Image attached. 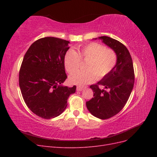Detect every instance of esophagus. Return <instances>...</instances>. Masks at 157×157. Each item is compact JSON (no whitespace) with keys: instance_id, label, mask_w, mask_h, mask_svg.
<instances>
[{"instance_id":"esophagus-1","label":"esophagus","mask_w":157,"mask_h":157,"mask_svg":"<svg viewBox=\"0 0 157 157\" xmlns=\"http://www.w3.org/2000/svg\"><path fill=\"white\" fill-rule=\"evenodd\" d=\"M84 88L83 87V86H78L77 87V91H82V90L84 89Z\"/></svg>"}]
</instances>
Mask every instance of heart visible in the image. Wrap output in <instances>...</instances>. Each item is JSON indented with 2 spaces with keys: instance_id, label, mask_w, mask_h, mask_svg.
I'll return each instance as SVG.
<instances>
[{
  "instance_id": "heart-1",
  "label": "heart",
  "mask_w": 157,
  "mask_h": 157,
  "mask_svg": "<svg viewBox=\"0 0 157 157\" xmlns=\"http://www.w3.org/2000/svg\"><path fill=\"white\" fill-rule=\"evenodd\" d=\"M86 60L84 70H77L69 77L71 83L84 85L93 82L96 78L99 80L107 76L115 67L117 56L115 50L98 42H90L79 46L76 50L66 52L64 64L68 72H72L78 67L80 59Z\"/></svg>"
}]
</instances>
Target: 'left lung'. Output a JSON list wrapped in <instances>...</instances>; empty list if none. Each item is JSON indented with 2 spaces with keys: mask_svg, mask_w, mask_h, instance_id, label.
<instances>
[{
  "mask_svg": "<svg viewBox=\"0 0 157 157\" xmlns=\"http://www.w3.org/2000/svg\"><path fill=\"white\" fill-rule=\"evenodd\" d=\"M99 39L115 50L117 61L110 73L96 84L90 86L94 92V98L86 101V107L94 117L108 119L126 105L134 87L135 75L130 54L124 44L107 36L99 37ZM99 85L105 90H101Z\"/></svg>",
  "mask_w": 157,
  "mask_h": 157,
  "instance_id": "1",
  "label": "left lung"
}]
</instances>
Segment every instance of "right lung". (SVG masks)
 Instances as JSON below:
<instances>
[{
  "instance_id": "1",
  "label": "right lung",
  "mask_w": 157,
  "mask_h": 157,
  "mask_svg": "<svg viewBox=\"0 0 157 157\" xmlns=\"http://www.w3.org/2000/svg\"><path fill=\"white\" fill-rule=\"evenodd\" d=\"M69 43L59 38H42L31 45L22 61L19 84L23 98L33 113L45 119L61 115L76 91V86L61 84L67 78L64 58Z\"/></svg>"
}]
</instances>
